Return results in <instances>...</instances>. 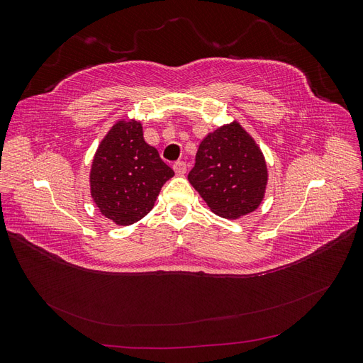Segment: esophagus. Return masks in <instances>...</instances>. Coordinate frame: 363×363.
Wrapping results in <instances>:
<instances>
[{"instance_id": "obj_1", "label": "esophagus", "mask_w": 363, "mask_h": 363, "mask_svg": "<svg viewBox=\"0 0 363 363\" xmlns=\"http://www.w3.org/2000/svg\"><path fill=\"white\" fill-rule=\"evenodd\" d=\"M172 168H174V171H175V174H177V175H183V174H186V163H184L183 160L175 162Z\"/></svg>"}]
</instances>
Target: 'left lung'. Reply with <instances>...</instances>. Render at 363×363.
I'll return each instance as SVG.
<instances>
[{"mask_svg": "<svg viewBox=\"0 0 363 363\" xmlns=\"http://www.w3.org/2000/svg\"><path fill=\"white\" fill-rule=\"evenodd\" d=\"M188 179L213 213L236 219L262 203L268 171L256 142L233 121L203 139Z\"/></svg>", "mask_w": 363, "mask_h": 363, "instance_id": "obj_1", "label": "left lung"}]
</instances>
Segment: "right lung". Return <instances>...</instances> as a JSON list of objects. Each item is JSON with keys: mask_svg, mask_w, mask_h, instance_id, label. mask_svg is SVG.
<instances>
[{"mask_svg": "<svg viewBox=\"0 0 363 363\" xmlns=\"http://www.w3.org/2000/svg\"><path fill=\"white\" fill-rule=\"evenodd\" d=\"M172 175L159 151L145 142L140 123L119 121L95 152L91 195L106 218L130 225L151 211Z\"/></svg>", "mask_w": 363, "mask_h": 363, "instance_id": "right-lung-1", "label": "right lung"}]
</instances>
